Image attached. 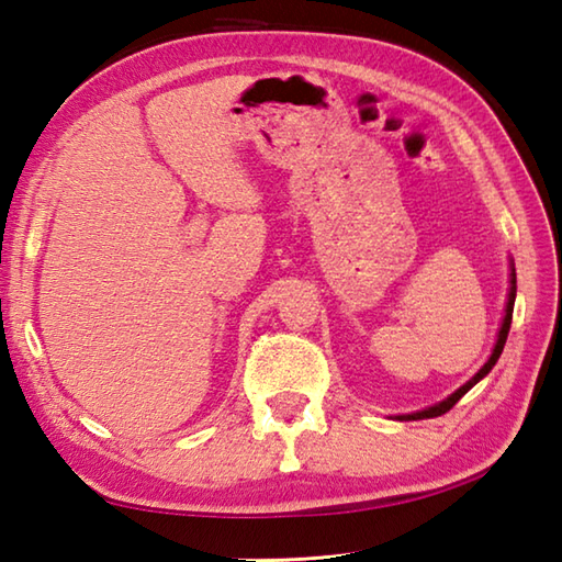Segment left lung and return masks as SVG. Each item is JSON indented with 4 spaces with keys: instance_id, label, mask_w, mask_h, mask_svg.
<instances>
[{
    "instance_id": "1",
    "label": "left lung",
    "mask_w": 562,
    "mask_h": 562,
    "mask_svg": "<svg viewBox=\"0 0 562 562\" xmlns=\"http://www.w3.org/2000/svg\"><path fill=\"white\" fill-rule=\"evenodd\" d=\"M515 296H517V272H515V262H512V272H509V294H507V306H505V316H503V324H499V330H497V340H495V348H493V355L491 360H487L481 369L479 374H475L473 379L465 381V384L461 389H457L451 393L449 398H445L441 403H435L429 405V408L425 411H417V413H411V415H398V420H425V417H437V415H445L447 411H451L453 405H457L461 401V396H465L479 381L491 372V369L495 367V362L499 360V355H503V348L507 342V333H509V326H512V312H515Z\"/></svg>"
}]
</instances>
